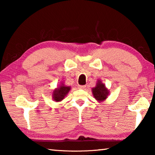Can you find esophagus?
Returning a JSON list of instances; mask_svg holds the SVG:
<instances>
[{"label": "esophagus", "mask_w": 155, "mask_h": 155, "mask_svg": "<svg viewBox=\"0 0 155 155\" xmlns=\"http://www.w3.org/2000/svg\"><path fill=\"white\" fill-rule=\"evenodd\" d=\"M85 87H86V85H78V88L81 89V90H83V89H85Z\"/></svg>", "instance_id": "obj_1"}]
</instances>
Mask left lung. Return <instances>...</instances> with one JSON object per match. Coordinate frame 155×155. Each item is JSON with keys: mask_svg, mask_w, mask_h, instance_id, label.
<instances>
[{"mask_svg": "<svg viewBox=\"0 0 155 155\" xmlns=\"http://www.w3.org/2000/svg\"><path fill=\"white\" fill-rule=\"evenodd\" d=\"M92 94L96 100L98 102L104 101L109 95V90L105 87V85L102 83L101 80L97 81L95 87L92 88Z\"/></svg>", "mask_w": 155, "mask_h": 155, "instance_id": "obj_1", "label": "left lung"}]
</instances>
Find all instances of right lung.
<instances>
[{
  "mask_svg": "<svg viewBox=\"0 0 155 155\" xmlns=\"http://www.w3.org/2000/svg\"><path fill=\"white\" fill-rule=\"evenodd\" d=\"M70 89L71 88L69 86H65L64 83H61V85L59 87H57L53 91L52 98L56 102L61 101L69 92Z\"/></svg>",
  "mask_w": 155,
  "mask_h": 155,
  "instance_id": "obj_1",
  "label": "right lung"
}]
</instances>
